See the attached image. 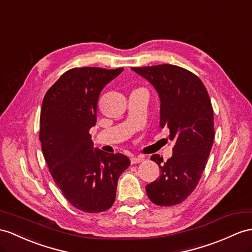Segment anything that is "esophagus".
I'll list each match as a JSON object with an SVG mask.
<instances>
[{
	"label": "esophagus",
	"mask_w": 252,
	"mask_h": 252,
	"mask_svg": "<svg viewBox=\"0 0 252 252\" xmlns=\"http://www.w3.org/2000/svg\"><path fill=\"white\" fill-rule=\"evenodd\" d=\"M144 160V157L143 156H137V157H131L130 158V161L131 164H136V163H140Z\"/></svg>",
	"instance_id": "esophagus-1"
}]
</instances>
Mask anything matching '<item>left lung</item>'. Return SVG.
I'll list each match as a JSON object with an SVG mask.
<instances>
[{
	"label": "left lung",
	"mask_w": 252,
	"mask_h": 252,
	"mask_svg": "<svg viewBox=\"0 0 252 252\" xmlns=\"http://www.w3.org/2000/svg\"><path fill=\"white\" fill-rule=\"evenodd\" d=\"M149 81L160 99V127L170 129L175 141L167 161L151 157L160 176L146 185V193L156 205L179 204L191 193L203 173L214 141V113L210 96L201 80L179 66L163 64L132 67Z\"/></svg>",
	"instance_id": "1"
}]
</instances>
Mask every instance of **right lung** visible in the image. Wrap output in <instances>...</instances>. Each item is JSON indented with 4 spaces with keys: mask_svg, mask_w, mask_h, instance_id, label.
<instances>
[{
    "mask_svg": "<svg viewBox=\"0 0 252 252\" xmlns=\"http://www.w3.org/2000/svg\"><path fill=\"white\" fill-rule=\"evenodd\" d=\"M124 68H73L48 90L41 105L39 140L58 187L69 203L85 213H100L114 203L127 156L94 147L90 129L96 124L100 92Z\"/></svg>",
    "mask_w": 252,
    "mask_h": 252,
    "instance_id": "add662e5",
    "label": "right lung"
}]
</instances>
